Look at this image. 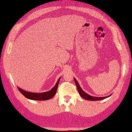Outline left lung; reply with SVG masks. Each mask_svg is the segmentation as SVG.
<instances>
[{"mask_svg": "<svg viewBox=\"0 0 132 132\" xmlns=\"http://www.w3.org/2000/svg\"><path fill=\"white\" fill-rule=\"evenodd\" d=\"M74 80H75V82L76 86L77 87V88H78V91L79 92V94H80V95L82 97V98H84V99H86V100H87V101H100V100H102V99H105L106 98H108L109 96H111V95H110V96H106V97H94V96H92L89 95H88L87 94H86L85 92L82 90V89L81 88L80 86H79L78 82L77 81V80H76L75 78H74Z\"/></svg>", "mask_w": 132, "mask_h": 132, "instance_id": "8db88e82", "label": "left lung"}]
</instances>
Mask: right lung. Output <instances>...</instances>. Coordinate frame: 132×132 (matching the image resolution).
<instances>
[{"mask_svg": "<svg viewBox=\"0 0 132 132\" xmlns=\"http://www.w3.org/2000/svg\"><path fill=\"white\" fill-rule=\"evenodd\" d=\"M60 79L58 80L57 82L53 88H52L51 90L45 92L43 93H30V92H27L23 90L21 88L18 87V90L19 91L22 95L26 97V98L31 99V100L34 101H45L48 100L53 97L55 94H56L57 89L59 83Z\"/></svg>", "mask_w": 132, "mask_h": 132, "instance_id": "obj_1", "label": "right lung"}]
</instances>
